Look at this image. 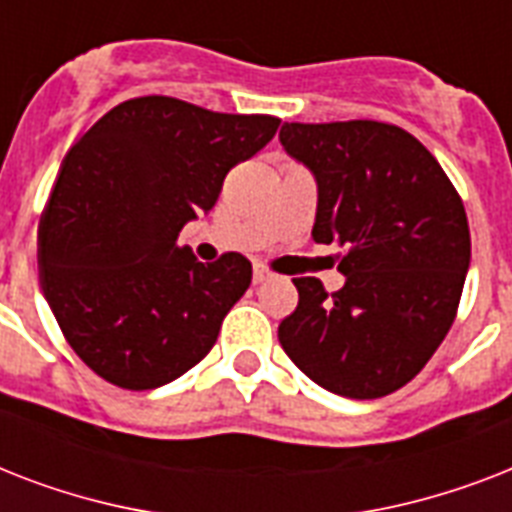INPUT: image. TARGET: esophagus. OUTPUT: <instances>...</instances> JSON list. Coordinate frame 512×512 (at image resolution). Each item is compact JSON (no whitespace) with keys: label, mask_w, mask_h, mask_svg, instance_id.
<instances>
[{"label":"esophagus","mask_w":512,"mask_h":512,"mask_svg":"<svg viewBox=\"0 0 512 512\" xmlns=\"http://www.w3.org/2000/svg\"><path fill=\"white\" fill-rule=\"evenodd\" d=\"M273 273L265 268V265H255V271H252V279H255V284H263V281L271 279Z\"/></svg>","instance_id":"obj_1"}]
</instances>
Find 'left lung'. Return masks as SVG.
<instances>
[{
	"label": "left lung",
	"instance_id": "1",
	"mask_svg": "<svg viewBox=\"0 0 512 512\" xmlns=\"http://www.w3.org/2000/svg\"><path fill=\"white\" fill-rule=\"evenodd\" d=\"M284 151L319 185L313 241L340 244L342 289L292 279L284 353L345 398L404 388L444 342L470 265L462 199L436 156L396 124H284Z\"/></svg>",
	"mask_w": 512,
	"mask_h": 512
}]
</instances>
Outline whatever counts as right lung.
<instances>
[{
  "label": "right lung",
  "mask_w": 512,
  "mask_h": 512,
  "mask_svg": "<svg viewBox=\"0 0 512 512\" xmlns=\"http://www.w3.org/2000/svg\"><path fill=\"white\" fill-rule=\"evenodd\" d=\"M281 119L148 95L111 108L66 154L39 220V281L76 356L111 385L151 390L207 356L252 263H199L177 233Z\"/></svg>",
  "instance_id": "obj_1"
}]
</instances>
